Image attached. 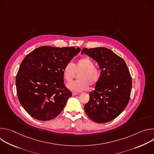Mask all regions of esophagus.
Segmentation results:
<instances>
[{
    "label": "esophagus",
    "instance_id": "34e87169",
    "mask_svg": "<svg viewBox=\"0 0 154 154\" xmlns=\"http://www.w3.org/2000/svg\"><path fill=\"white\" fill-rule=\"evenodd\" d=\"M79 93H77V92H72V95L73 96H75V95H77L79 94Z\"/></svg>",
    "mask_w": 154,
    "mask_h": 154
}]
</instances>
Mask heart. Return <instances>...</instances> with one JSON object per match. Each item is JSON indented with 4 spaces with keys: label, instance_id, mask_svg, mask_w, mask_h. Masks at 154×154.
<instances>
[{
    "label": "heart",
    "instance_id": "heart-1",
    "mask_svg": "<svg viewBox=\"0 0 154 154\" xmlns=\"http://www.w3.org/2000/svg\"><path fill=\"white\" fill-rule=\"evenodd\" d=\"M75 72H80L78 75L79 80L69 82L66 85L69 90L75 92L87 90L90 85L95 86L100 77L99 69L94 67V63L88 57L79 60L74 64L68 63L63 69L64 79L68 82L73 79Z\"/></svg>",
    "mask_w": 154,
    "mask_h": 154
}]
</instances>
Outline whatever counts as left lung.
I'll list each match as a JSON object with an SVG mask.
<instances>
[{
	"label": "left lung",
	"mask_w": 154,
	"mask_h": 154,
	"mask_svg": "<svg viewBox=\"0 0 154 154\" xmlns=\"http://www.w3.org/2000/svg\"><path fill=\"white\" fill-rule=\"evenodd\" d=\"M94 60L101 69L99 81L90 93L85 105L86 114L92 121L105 123L118 117L127 105L131 90V77L124 60L105 48L82 51Z\"/></svg>",
	"instance_id": "1"
}]
</instances>
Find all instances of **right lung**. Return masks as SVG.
I'll use <instances>...</instances> for the list:
<instances>
[{"mask_svg":"<svg viewBox=\"0 0 154 154\" xmlns=\"http://www.w3.org/2000/svg\"><path fill=\"white\" fill-rule=\"evenodd\" d=\"M80 48L41 46L22 61L16 78L20 103L33 118L49 121L63 110L72 93L64 84L63 69Z\"/></svg>","mask_w":154,"mask_h":154,"instance_id":"1","label":"right lung"}]
</instances>
